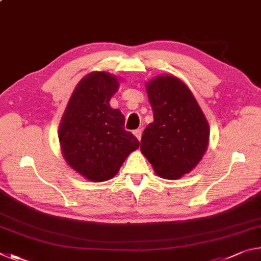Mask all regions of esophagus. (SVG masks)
<instances>
[{
	"instance_id": "obj_1",
	"label": "esophagus",
	"mask_w": 261,
	"mask_h": 261,
	"mask_svg": "<svg viewBox=\"0 0 261 261\" xmlns=\"http://www.w3.org/2000/svg\"><path fill=\"white\" fill-rule=\"evenodd\" d=\"M134 135L137 137V139L140 140L141 139V130L140 129H137L134 131Z\"/></svg>"
}]
</instances>
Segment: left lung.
<instances>
[{
    "label": "left lung",
    "mask_w": 261,
    "mask_h": 261,
    "mask_svg": "<svg viewBox=\"0 0 261 261\" xmlns=\"http://www.w3.org/2000/svg\"><path fill=\"white\" fill-rule=\"evenodd\" d=\"M146 90L154 121L144 130L141 153L159 176L177 179L190 173L204 155L208 123L191 91L178 78L156 77Z\"/></svg>",
    "instance_id": "1"
}]
</instances>
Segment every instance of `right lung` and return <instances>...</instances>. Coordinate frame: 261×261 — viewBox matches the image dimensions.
I'll return each instance as SVG.
<instances>
[{
    "instance_id": "1",
    "label": "right lung",
    "mask_w": 261,
    "mask_h": 261,
    "mask_svg": "<svg viewBox=\"0 0 261 261\" xmlns=\"http://www.w3.org/2000/svg\"><path fill=\"white\" fill-rule=\"evenodd\" d=\"M118 81L92 72L74 88L62 117L59 138L65 160L93 182L114 177L139 141L124 129V115L109 106Z\"/></svg>"
}]
</instances>
